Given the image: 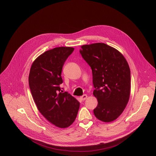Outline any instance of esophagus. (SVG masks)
<instances>
[{"instance_id":"1","label":"esophagus","mask_w":156,"mask_h":156,"mask_svg":"<svg viewBox=\"0 0 156 156\" xmlns=\"http://www.w3.org/2000/svg\"><path fill=\"white\" fill-rule=\"evenodd\" d=\"M87 97H88L87 95H86V94H84L83 95L81 96V97H80V100H82V101H84V100H86V98H87Z\"/></svg>"}]
</instances>
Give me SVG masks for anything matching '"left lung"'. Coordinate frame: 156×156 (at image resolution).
I'll return each instance as SVG.
<instances>
[{
  "label": "left lung",
  "instance_id": "obj_1",
  "mask_svg": "<svg viewBox=\"0 0 156 156\" xmlns=\"http://www.w3.org/2000/svg\"><path fill=\"white\" fill-rule=\"evenodd\" d=\"M79 50L92 69L97 118L103 122L116 119L124 110L130 97V69L124 56L105 43L84 45Z\"/></svg>",
  "mask_w": 156,
  "mask_h": 156
}]
</instances>
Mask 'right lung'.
I'll return each mask as SVG.
<instances>
[{
    "mask_svg": "<svg viewBox=\"0 0 156 156\" xmlns=\"http://www.w3.org/2000/svg\"><path fill=\"white\" fill-rule=\"evenodd\" d=\"M74 50L60 47L45 51L33 62L29 76V88L38 111L60 128L73 124L80 106L74 97L59 87L63 83L62 68Z\"/></svg>",
    "mask_w": 156,
    "mask_h": 156,
    "instance_id": "1",
    "label": "right lung"
}]
</instances>
